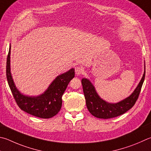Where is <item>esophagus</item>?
I'll list each match as a JSON object with an SVG mask.
<instances>
[{
    "label": "esophagus",
    "instance_id": "obj_1",
    "mask_svg": "<svg viewBox=\"0 0 151 151\" xmlns=\"http://www.w3.org/2000/svg\"><path fill=\"white\" fill-rule=\"evenodd\" d=\"M84 72V69L81 67H75V73L76 75H80L83 74Z\"/></svg>",
    "mask_w": 151,
    "mask_h": 151
}]
</instances>
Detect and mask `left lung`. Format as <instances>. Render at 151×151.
<instances>
[{
	"instance_id": "left-lung-1",
	"label": "left lung",
	"mask_w": 151,
	"mask_h": 151,
	"mask_svg": "<svg viewBox=\"0 0 151 151\" xmlns=\"http://www.w3.org/2000/svg\"><path fill=\"white\" fill-rule=\"evenodd\" d=\"M145 76V65L143 75L135 90L127 98L117 103H109L101 98L91 82L88 78H83L81 82L86 107L90 113L97 118L109 119L121 116L129 110L135 104L140 94Z\"/></svg>"
}]
</instances>
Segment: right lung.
Listing matches in <instances>:
<instances>
[{"label": "right lung", "instance_id": "right-lung-1", "mask_svg": "<svg viewBox=\"0 0 151 151\" xmlns=\"http://www.w3.org/2000/svg\"><path fill=\"white\" fill-rule=\"evenodd\" d=\"M10 49L6 60V78L13 96L22 110L40 118L48 119L58 114L62 106V96L68 83L75 77V69L70 68L58 75L42 94L32 96L24 95L19 91L10 71Z\"/></svg>", "mask_w": 151, "mask_h": 151}]
</instances>
